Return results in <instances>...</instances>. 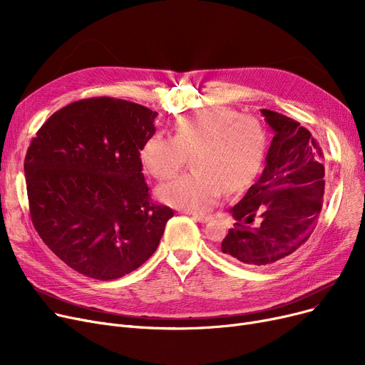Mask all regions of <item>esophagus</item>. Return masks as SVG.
I'll list each match as a JSON object with an SVG mask.
<instances>
[{"label":"esophagus","mask_w":365,"mask_h":365,"mask_svg":"<svg viewBox=\"0 0 365 365\" xmlns=\"http://www.w3.org/2000/svg\"><path fill=\"white\" fill-rule=\"evenodd\" d=\"M192 216H194L195 220H198V222H201V223L208 222L210 219H212V216H210V215H204V213H194Z\"/></svg>","instance_id":"obj_1"}]
</instances>
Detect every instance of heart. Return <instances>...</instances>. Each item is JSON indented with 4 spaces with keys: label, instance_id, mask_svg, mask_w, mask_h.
Returning a JSON list of instances; mask_svg holds the SVG:
<instances>
[{
    "label": "heart",
    "instance_id": "b5f03b06",
    "mask_svg": "<svg viewBox=\"0 0 365 365\" xmlns=\"http://www.w3.org/2000/svg\"><path fill=\"white\" fill-rule=\"evenodd\" d=\"M267 150L264 124L248 113L226 106H210L185 113L175 124L173 138H149L140 160L157 180L175 178L192 155L194 171L158 189L168 205L204 212L225 194H235L252 185Z\"/></svg>",
    "mask_w": 365,
    "mask_h": 365
}]
</instances>
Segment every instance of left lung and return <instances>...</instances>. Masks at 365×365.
Wrapping results in <instances>:
<instances>
[{
  "instance_id": "1",
  "label": "left lung",
  "mask_w": 365,
  "mask_h": 365,
  "mask_svg": "<svg viewBox=\"0 0 365 365\" xmlns=\"http://www.w3.org/2000/svg\"><path fill=\"white\" fill-rule=\"evenodd\" d=\"M274 130L260 179L229 213L237 220L222 252L247 266H271L297 253L318 223L324 201V153L308 128L262 109ZM257 217L261 223L250 226Z\"/></svg>"
}]
</instances>
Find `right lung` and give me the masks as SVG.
<instances>
[{
	"label": "right lung",
	"mask_w": 365,
	"mask_h": 365,
	"mask_svg": "<svg viewBox=\"0 0 365 365\" xmlns=\"http://www.w3.org/2000/svg\"><path fill=\"white\" fill-rule=\"evenodd\" d=\"M158 112L91 98L73 102L43 124L25 157L35 231L73 271L117 279L157 250L167 205L152 202L140 150Z\"/></svg>",
	"instance_id": "obj_1"
}]
</instances>
